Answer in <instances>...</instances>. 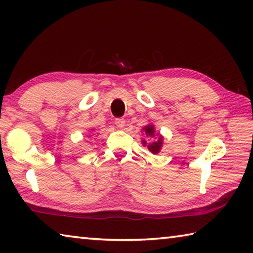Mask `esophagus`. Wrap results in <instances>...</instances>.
I'll return each instance as SVG.
<instances>
[{"instance_id": "34e87169", "label": "esophagus", "mask_w": 253, "mask_h": 253, "mask_svg": "<svg viewBox=\"0 0 253 253\" xmlns=\"http://www.w3.org/2000/svg\"><path fill=\"white\" fill-rule=\"evenodd\" d=\"M115 124H116V126L118 128H123L125 126V119L124 118H116L115 119Z\"/></svg>"}]
</instances>
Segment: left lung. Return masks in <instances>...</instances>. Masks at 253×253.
<instances>
[{
    "instance_id": "left-lung-1",
    "label": "left lung",
    "mask_w": 253,
    "mask_h": 253,
    "mask_svg": "<svg viewBox=\"0 0 253 253\" xmlns=\"http://www.w3.org/2000/svg\"><path fill=\"white\" fill-rule=\"evenodd\" d=\"M144 130H145V134H146L149 137H153L154 135H155V129H154V126L153 125L146 126V127L144 128ZM143 144L146 145V142H145V140H143ZM162 144H163V140H162V137H160V138H158V140H156V142H153L152 144H149L148 146H147V148L153 154H157L158 152L161 151Z\"/></svg>"
}]
</instances>
